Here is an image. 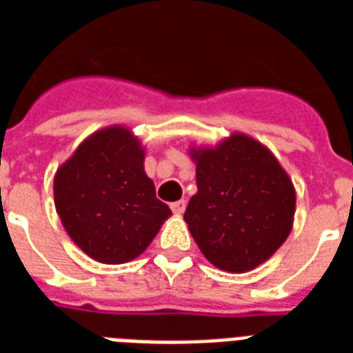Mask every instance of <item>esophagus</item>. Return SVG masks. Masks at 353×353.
Returning <instances> with one entry per match:
<instances>
[{
    "label": "esophagus",
    "mask_w": 353,
    "mask_h": 353,
    "mask_svg": "<svg viewBox=\"0 0 353 353\" xmlns=\"http://www.w3.org/2000/svg\"><path fill=\"white\" fill-rule=\"evenodd\" d=\"M170 209H172V212H174V214H183V212H185V209H187V201H185V199H179V201H174V203L170 205Z\"/></svg>",
    "instance_id": "1"
}]
</instances>
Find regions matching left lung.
<instances>
[{"mask_svg":"<svg viewBox=\"0 0 353 353\" xmlns=\"http://www.w3.org/2000/svg\"><path fill=\"white\" fill-rule=\"evenodd\" d=\"M198 192L185 210L212 265L247 273L273 256L293 229L296 192L271 150L234 132L216 146H190Z\"/></svg>","mask_w":353,"mask_h":353,"instance_id":"1","label":"left lung"}]
</instances>
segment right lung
<instances>
[{
	"label": "right lung",
	"instance_id": "add662e5",
	"mask_svg": "<svg viewBox=\"0 0 353 353\" xmlns=\"http://www.w3.org/2000/svg\"><path fill=\"white\" fill-rule=\"evenodd\" d=\"M52 190L69 238L101 263L143 254L172 216L144 172L143 143L121 124L85 137L58 166Z\"/></svg>",
	"mask_w": 353,
	"mask_h": 353
}]
</instances>
